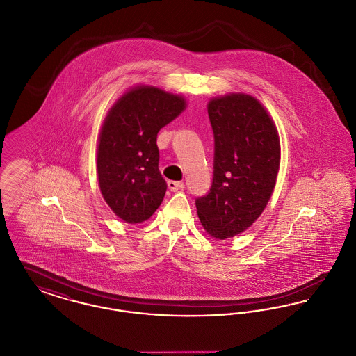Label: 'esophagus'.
Instances as JSON below:
<instances>
[{
    "label": "esophagus",
    "instance_id": "obj_1",
    "mask_svg": "<svg viewBox=\"0 0 356 356\" xmlns=\"http://www.w3.org/2000/svg\"><path fill=\"white\" fill-rule=\"evenodd\" d=\"M184 186H184V183H181V181H172V180L168 181V188H170V191H172V192L184 189Z\"/></svg>",
    "mask_w": 356,
    "mask_h": 356
}]
</instances>
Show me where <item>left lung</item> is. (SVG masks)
<instances>
[{"instance_id": "left-lung-1", "label": "left lung", "mask_w": 356, "mask_h": 356, "mask_svg": "<svg viewBox=\"0 0 356 356\" xmlns=\"http://www.w3.org/2000/svg\"><path fill=\"white\" fill-rule=\"evenodd\" d=\"M208 116L215 138L213 179L196 208L204 229L224 240L251 227L270 202L280 141L267 109L250 95L212 99Z\"/></svg>"}]
</instances>
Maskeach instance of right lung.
<instances>
[{
  "label": "right lung",
  "mask_w": 356,
  "mask_h": 356,
  "mask_svg": "<svg viewBox=\"0 0 356 356\" xmlns=\"http://www.w3.org/2000/svg\"><path fill=\"white\" fill-rule=\"evenodd\" d=\"M183 96L149 85L125 92L104 120L97 148L102 197L121 220H148L164 199L159 170V131L184 109Z\"/></svg>",
  "instance_id": "1"
}]
</instances>
